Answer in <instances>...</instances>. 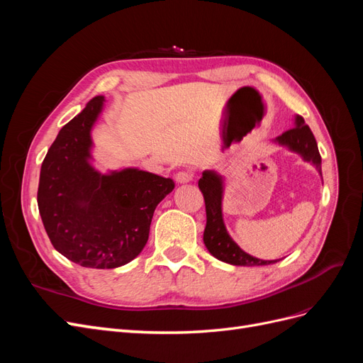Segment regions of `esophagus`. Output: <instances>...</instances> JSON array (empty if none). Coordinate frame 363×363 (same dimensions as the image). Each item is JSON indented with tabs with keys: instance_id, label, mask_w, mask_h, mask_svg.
I'll return each mask as SVG.
<instances>
[{
	"instance_id": "obj_1",
	"label": "esophagus",
	"mask_w": 363,
	"mask_h": 363,
	"mask_svg": "<svg viewBox=\"0 0 363 363\" xmlns=\"http://www.w3.org/2000/svg\"><path fill=\"white\" fill-rule=\"evenodd\" d=\"M194 180V175L191 172H184V171H180L175 174V182L180 183V184H184V183H189Z\"/></svg>"
}]
</instances>
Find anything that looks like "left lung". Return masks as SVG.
<instances>
[{
  "label": "left lung",
  "instance_id": "1",
  "mask_svg": "<svg viewBox=\"0 0 363 363\" xmlns=\"http://www.w3.org/2000/svg\"><path fill=\"white\" fill-rule=\"evenodd\" d=\"M272 142H276L280 147H286L292 152H296L304 162L312 163L323 177L321 156L320 151H318L315 136L309 125L304 124V119L300 115H295L294 127L291 130L284 131L283 135L277 136ZM199 186L204 196L207 216L203 240L206 248L213 257L236 267H262L277 262L252 257L228 235L223 216L224 177L221 174H218L215 169L203 171V177L200 179Z\"/></svg>",
  "mask_w": 363,
  "mask_h": 363
}]
</instances>
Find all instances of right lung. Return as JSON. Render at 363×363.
Returning a JSON list of instances; mask_svg holds the SVG:
<instances>
[{
	"instance_id": "1",
	"label": "right lung",
	"mask_w": 363,
	"mask_h": 363,
	"mask_svg": "<svg viewBox=\"0 0 363 363\" xmlns=\"http://www.w3.org/2000/svg\"><path fill=\"white\" fill-rule=\"evenodd\" d=\"M106 98L96 95L59 131L42 162L38 206L60 255L84 268L123 267L144 250L152 213L174 182L139 168L94 167L92 128Z\"/></svg>"
}]
</instances>
